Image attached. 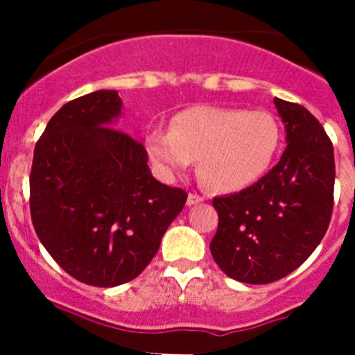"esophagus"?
<instances>
[{"mask_svg": "<svg viewBox=\"0 0 355 355\" xmlns=\"http://www.w3.org/2000/svg\"><path fill=\"white\" fill-rule=\"evenodd\" d=\"M202 200H204L202 196L196 194V192H191V194H189V198H187V204H189V206H194V204L202 202Z\"/></svg>", "mask_w": 355, "mask_h": 355, "instance_id": "1", "label": "esophagus"}]
</instances>
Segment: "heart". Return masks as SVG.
Segmentation results:
<instances>
[{
    "mask_svg": "<svg viewBox=\"0 0 355 355\" xmlns=\"http://www.w3.org/2000/svg\"><path fill=\"white\" fill-rule=\"evenodd\" d=\"M280 139V125L268 111L194 106L178 113L170 130L149 132L146 149L168 177L199 159V177L207 189L237 192L270 170Z\"/></svg>",
    "mask_w": 355,
    "mask_h": 355,
    "instance_id": "heart-1",
    "label": "heart"
}]
</instances>
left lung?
Listing matches in <instances>:
<instances>
[{"label": "left lung", "instance_id": "1", "mask_svg": "<svg viewBox=\"0 0 355 355\" xmlns=\"http://www.w3.org/2000/svg\"><path fill=\"white\" fill-rule=\"evenodd\" d=\"M287 148L263 178L214 198L218 230L209 249L225 275L264 285L287 277L313 254L333 211L335 157L320 121L304 106L275 98Z\"/></svg>", "mask_w": 355, "mask_h": 355}]
</instances>
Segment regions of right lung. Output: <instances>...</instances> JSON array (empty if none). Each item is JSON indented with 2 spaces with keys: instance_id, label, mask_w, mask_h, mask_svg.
Masks as SVG:
<instances>
[{
  "instance_id": "1",
  "label": "right lung",
  "mask_w": 355,
  "mask_h": 355,
  "mask_svg": "<svg viewBox=\"0 0 355 355\" xmlns=\"http://www.w3.org/2000/svg\"><path fill=\"white\" fill-rule=\"evenodd\" d=\"M116 91L67 103L46 125L31 170V216L41 244L70 277L116 287L144 271L187 192L157 182L148 151L111 127Z\"/></svg>"
}]
</instances>
